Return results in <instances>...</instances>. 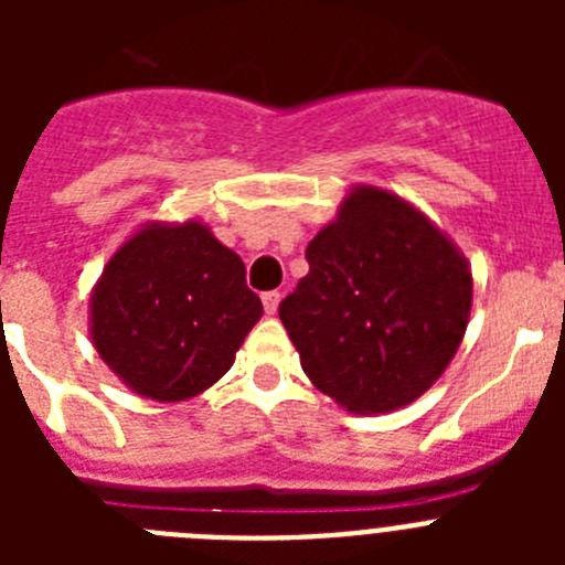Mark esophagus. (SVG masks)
Masks as SVG:
<instances>
[{
    "label": "esophagus",
    "mask_w": 565,
    "mask_h": 565,
    "mask_svg": "<svg viewBox=\"0 0 565 565\" xmlns=\"http://www.w3.org/2000/svg\"><path fill=\"white\" fill-rule=\"evenodd\" d=\"M279 291H266L263 294V308H266V313H277L279 308Z\"/></svg>",
    "instance_id": "1"
}]
</instances>
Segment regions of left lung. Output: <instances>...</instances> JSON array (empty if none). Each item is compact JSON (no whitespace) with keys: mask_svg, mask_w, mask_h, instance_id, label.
Returning <instances> with one entry per match:
<instances>
[{"mask_svg":"<svg viewBox=\"0 0 565 565\" xmlns=\"http://www.w3.org/2000/svg\"><path fill=\"white\" fill-rule=\"evenodd\" d=\"M306 259L279 319L313 387L364 416L430 391L472 311L461 248L411 201L356 183Z\"/></svg>","mask_w":565,"mask_h":565,"instance_id":"8db88e82","label":"left lung"}]
</instances>
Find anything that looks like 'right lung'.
<instances>
[{
  "label": "right lung",
  "mask_w": 565,
  "mask_h": 565,
  "mask_svg": "<svg viewBox=\"0 0 565 565\" xmlns=\"http://www.w3.org/2000/svg\"><path fill=\"white\" fill-rule=\"evenodd\" d=\"M259 317L243 259L201 221L143 223L89 294L98 356L152 402H186L212 387Z\"/></svg>",
  "instance_id": "add662e5"
}]
</instances>
